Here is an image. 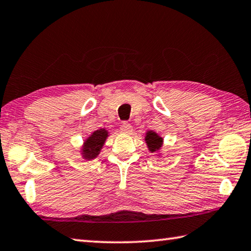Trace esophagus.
<instances>
[{
    "label": "esophagus",
    "instance_id": "1",
    "mask_svg": "<svg viewBox=\"0 0 251 251\" xmlns=\"http://www.w3.org/2000/svg\"><path fill=\"white\" fill-rule=\"evenodd\" d=\"M120 130L124 132V133H131V132H132V126L130 124H126V122H125V124L121 125Z\"/></svg>",
    "mask_w": 251,
    "mask_h": 251
}]
</instances>
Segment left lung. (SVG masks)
Listing matches in <instances>:
<instances>
[{
	"label": "left lung",
	"instance_id": "left-lung-1",
	"mask_svg": "<svg viewBox=\"0 0 251 251\" xmlns=\"http://www.w3.org/2000/svg\"><path fill=\"white\" fill-rule=\"evenodd\" d=\"M145 141L146 143H148V146L151 152H156V151L159 150V148L162 146V143H163V139L159 138V136L153 131H150L146 133Z\"/></svg>",
	"mask_w": 251,
	"mask_h": 251
}]
</instances>
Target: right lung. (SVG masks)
I'll list each match as a JSON object with an SVG mask.
<instances>
[{
    "instance_id": "add662e5",
    "label": "right lung",
    "mask_w": 251,
    "mask_h": 251,
    "mask_svg": "<svg viewBox=\"0 0 251 251\" xmlns=\"http://www.w3.org/2000/svg\"><path fill=\"white\" fill-rule=\"evenodd\" d=\"M107 135L108 133L105 129H100L94 132L92 136H89L86 142H85L83 149L84 157L87 159L95 158L99 152H100V149L102 148L103 143H105Z\"/></svg>"
}]
</instances>
